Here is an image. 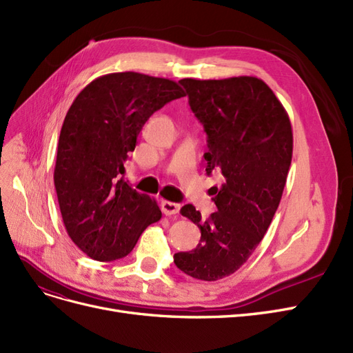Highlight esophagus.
Segmentation results:
<instances>
[{
	"instance_id": "1",
	"label": "esophagus",
	"mask_w": 353,
	"mask_h": 353,
	"mask_svg": "<svg viewBox=\"0 0 353 353\" xmlns=\"http://www.w3.org/2000/svg\"><path fill=\"white\" fill-rule=\"evenodd\" d=\"M161 210L165 215H174V214H179V211H180V203L163 201L161 202Z\"/></svg>"
}]
</instances>
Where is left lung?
<instances>
[{"instance_id":"1","label":"left lung","mask_w":353,"mask_h":353,"mask_svg":"<svg viewBox=\"0 0 353 353\" xmlns=\"http://www.w3.org/2000/svg\"><path fill=\"white\" fill-rule=\"evenodd\" d=\"M180 85L208 136L207 173L220 172L224 183L212 188L217 211L210 219L192 203L181 207L199 227L201 241L193 251L174 254V264L193 279L215 281L241 268L268 230L292 163V124L258 77L181 79Z\"/></svg>"}]
</instances>
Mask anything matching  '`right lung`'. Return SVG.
I'll list each match as a JSON object with an SVG mask.
<instances>
[{
  "instance_id": "add662e5",
  "label": "right lung",
  "mask_w": 353,
  "mask_h": 353,
  "mask_svg": "<svg viewBox=\"0 0 353 353\" xmlns=\"http://www.w3.org/2000/svg\"><path fill=\"white\" fill-rule=\"evenodd\" d=\"M181 97L183 89L170 79L111 73L83 88L67 111L54 185L67 233L92 259L126 256L146 227L161 219L155 199L120 174L148 119Z\"/></svg>"
}]
</instances>
